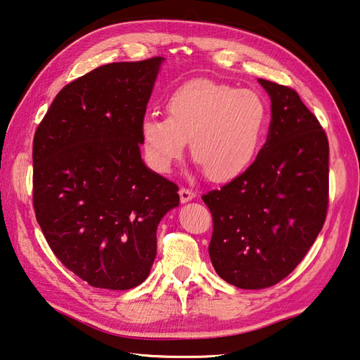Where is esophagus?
<instances>
[{"label": "esophagus", "instance_id": "obj_1", "mask_svg": "<svg viewBox=\"0 0 360 360\" xmlns=\"http://www.w3.org/2000/svg\"><path fill=\"white\" fill-rule=\"evenodd\" d=\"M179 198H181V202H187V201L195 198V192H193V190H190V188L181 187L179 188Z\"/></svg>", "mask_w": 360, "mask_h": 360}]
</instances>
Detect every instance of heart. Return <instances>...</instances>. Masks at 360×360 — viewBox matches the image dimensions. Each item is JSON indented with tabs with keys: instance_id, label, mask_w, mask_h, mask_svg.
<instances>
[{
	"instance_id": "1",
	"label": "heart",
	"mask_w": 360,
	"mask_h": 360,
	"mask_svg": "<svg viewBox=\"0 0 360 360\" xmlns=\"http://www.w3.org/2000/svg\"><path fill=\"white\" fill-rule=\"evenodd\" d=\"M167 115H146L140 136L146 162L159 173L172 170L186 151L210 181L234 179L248 168L262 143L269 109L252 90L195 79L167 98Z\"/></svg>"
}]
</instances>
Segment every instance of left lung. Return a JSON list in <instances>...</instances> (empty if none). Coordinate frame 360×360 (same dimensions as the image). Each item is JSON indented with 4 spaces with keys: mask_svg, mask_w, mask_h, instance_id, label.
<instances>
[{
    "mask_svg": "<svg viewBox=\"0 0 360 360\" xmlns=\"http://www.w3.org/2000/svg\"><path fill=\"white\" fill-rule=\"evenodd\" d=\"M259 82L271 100L266 142L240 176L202 195L214 221V269L246 290L271 287L297 269L325 224L329 202L325 129L293 89Z\"/></svg>",
    "mask_w": 360,
    "mask_h": 360,
    "instance_id": "8db88e82",
    "label": "left lung"
}]
</instances>
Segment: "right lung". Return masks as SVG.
Listing matches in <instances>:
<instances>
[{"instance_id": "add662e5", "label": "right lung", "mask_w": 360, "mask_h": 360, "mask_svg": "<svg viewBox=\"0 0 360 360\" xmlns=\"http://www.w3.org/2000/svg\"><path fill=\"white\" fill-rule=\"evenodd\" d=\"M162 60L114 62L77 77L35 131V218L54 256L91 287L142 284L158 252V224L179 204L178 186L140 156V124Z\"/></svg>"}]
</instances>
